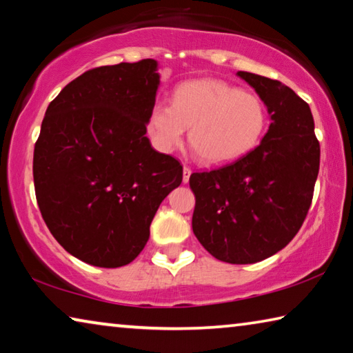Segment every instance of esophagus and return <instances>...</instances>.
<instances>
[{
    "mask_svg": "<svg viewBox=\"0 0 353 353\" xmlns=\"http://www.w3.org/2000/svg\"><path fill=\"white\" fill-rule=\"evenodd\" d=\"M190 176H191V170L188 168V166H183V177H182L183 183H187L190 181Z\"/></svg>",
    "mask_w": 353,
    "mask_h": 353,
    "instance_id": "34e87169",
    "label": "esophagus"
}]
</instances>
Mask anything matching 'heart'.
I'll use <instances>...</instances> for the list:
<instances>
[{
  "label": "heart",
  "mask_w": 353,
  "mask_h": 353,
  "mask_svg": "<svg viewBox=\"0 0 353 353\" xmlns=\"http://www.w3.org/2000/svg\"><path fill=\"white\" fill-rule=\"evenodd\" d=\"M148 129L155 148L172 152L188 143L201 162L221 166L235 162L259 145L266 129V107L254 93L219 79H191L179 85L172 104L157 103Z\"/></svg>",
  "instance_id": "b5f03b06"
}]
</instances>
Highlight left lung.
I'll return each instance as SVG.
<instances>
[{
    "mask_svg": "<svg viewBox=\"0 0 353 353\" xmlns=\"http://www.w3.org/2000/svg\"><path fill=\"white\" fill-rule=\"evenodd\" d=\"M266 105L260 145L229 165L193 172V232L214 259L249 265L283 249L312 205L319 141L310 105L280 81L238 71Z\"/></svg>",
    "mask_w": 353,
    "mask_h": 353,
    "instance_id": "obj_1",
    "label": "left lung"
}]
</instances>
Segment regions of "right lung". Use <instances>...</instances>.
<instances>
[{
    "label": "right lung",
    "mask_w": 353,
    "mask_h": 353,
    "mask_svg": "<svg viewBox=\"0 0 353 353\" xmlns=\"http://www.w3.org/2000/svg\"><path fill=\"white\" fill-rule=\"evenodd\" d=\"M154 59L76 77L48 105L34 148V187L48 229L76 259L119 268L149 240L182 165L146 137L160 85Z\"/></svg>",
    "instance_id": "1"
}]
</instances>
